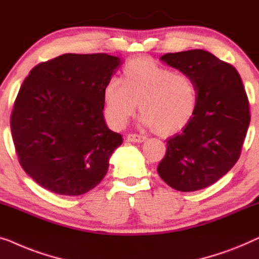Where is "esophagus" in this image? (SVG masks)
<instances>
[{"label": "esophagus", "instance_id": "esophagus-1", "mask_svg": "<svg viewBox=\"0 0 259 259\" xmlns=\"http://www.w3.org/2000/svg\"><path fill=\"white\" fill-rule=\"evenodd\" d=\"M147 138L145 136H142V135H137V134H129L126 136V141L128 142H133V143H142L144 142Z\"/></svg>", "mask_w": 259, "mask_h": 259}]
</instances>
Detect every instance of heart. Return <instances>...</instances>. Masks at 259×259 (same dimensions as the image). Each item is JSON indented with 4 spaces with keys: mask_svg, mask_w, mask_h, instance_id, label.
<instances>
[{
    "mask_svg": "<svg viewBox=\"0 0 259 259\" xmlns=\"http://www.w3.org/2000/svg\"><path fill=\"white\" fill-rule=\"evenodd\" d=\"M103 97L105 118L112 128H123L140 103L142 124L154 128L161 136H169L191 119L197 104V88L190 75L151 58L138 57L124 65L123 79L117 76L108 79Z\"/></svg>",
    "mask_w": 259,
    "mask_h": 259,
    "instance_id": "b5f03b06",
    "label": "heart"
}]
</instances>
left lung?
<instances>
[{"instance_id": "8db88e82", "label": "left lung", "mask_w": 259, "mask_h": 259, "mask_svg": "<svg viewBox=\"0 0 259 259\" xmlns=\"http://www.w3.org/2000/svg\"><path fill=\"white\" fill-rule=\"evenodd\" d=\"M161 60L194 78L197 104L183 131L167 140L158 175L175 190H201L238 161L250 124L249 100L238 71L209 52L169 53Z\"/></svg>"}]
</instances>
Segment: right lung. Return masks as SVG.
<instances>
[{"mask_svg":"<svg viewBox=\"0 0 259 259\" xmlns=\"http://www.w3.org/2000/svg\"><path fill=\"white\" fill-rule=\"evenodd\" d=\"M119 63L103 53L64 54L22 83L10 129L21 166L42 188L79 196L107 175L123 138L105 124L103 89Z\"/></svg>","mask_w":259,"mask_h":259,"instance_id":"obj_1","label":"right lung"}]
</instances>
